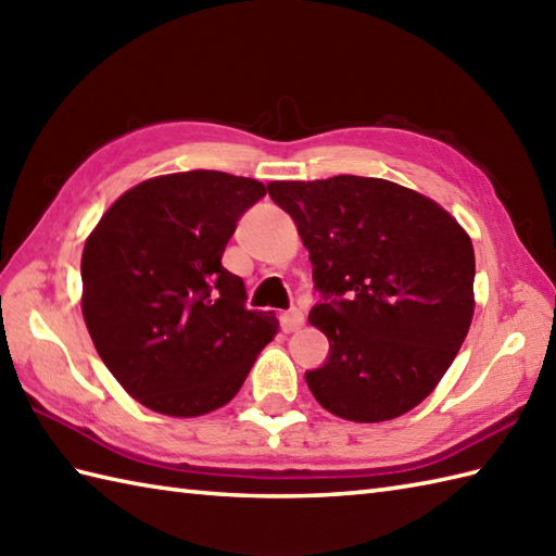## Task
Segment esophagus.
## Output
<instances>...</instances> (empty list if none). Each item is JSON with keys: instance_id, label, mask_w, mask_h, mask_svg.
Segmentation results:
<instances>
[{"instance_id": "esophagus-1", "label": "esophagus", "mask_w": 556, "mask_h": 556, "mask_svg": "<svg viewBox=\"0 0 556 556\" xmlns=\"http://www.w3.org/2000/svg\"><path fill=\"white\" fill-rule=\"evenodd\" d=\"M301 325H303V313L299 308L281 313V329H285V332H296Z\"/></svg>"}]
</instances>
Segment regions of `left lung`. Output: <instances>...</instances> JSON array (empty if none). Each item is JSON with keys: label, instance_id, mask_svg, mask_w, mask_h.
Returning <instances> with one entry per match:
<instances>
[{"label": "left lung", "instance_id": "obj_1", "mask_svg": "<svg viewBox=\"0 0 556 556\" xmlns=\"http://www.w3.org/2000/svg\"><path fill=\"white\" fill-rule=\"evenodd\" d=\"M267 191L296 222L320 293L308 320L329 356L305 372L317 404L356 422L416 408L473 320L468 233L434 200L384 179L341 174Z\"/></svg>", "mask_w": 556, "mask_h": 556}]
</instances>
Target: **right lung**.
<instances>
[{
  "label": "right lung",
  "instance_id": "obj_1",
  "mask_svg": "<svg viewBox=\"0 0 556 556\" xmlns=\"http://www.w3.org/2000/svg\"><path fill=\"white\" fill-rule=\"evenodd\" d=\"M267 193L224 172H184L134 186L104 212L80 257L83 317L100 358L140 404L193 418L239 392L277 334L251 311L224 248Z\"/></svg>",
  "mask_w": 556,
  "mask_h": 556
}]
</instances>
